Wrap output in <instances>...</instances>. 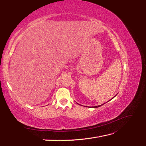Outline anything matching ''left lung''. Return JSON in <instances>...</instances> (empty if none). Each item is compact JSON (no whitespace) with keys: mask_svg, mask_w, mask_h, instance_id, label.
Returning a JSON list of instances; mask_svg holds the SVG:
<instances>
[{"mask_svg":"<svg viewBox=\"0 0 146 146\" xmlns=\"http://www.w3.org/2000/svg\"><path fill=\"white\" fill-rule=\"evenodd\" d=\"M116 96V95H115ZM104 104H102V105H98V106H95V107H93V108H97V107H100V106H102V105H103Z\"/></svg>","mask_w":146,"mask_h":146,"instance_id":"obj_1","label":"left lung"}]
</instances>
